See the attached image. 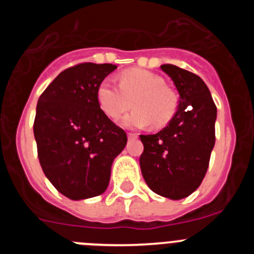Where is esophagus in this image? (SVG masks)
I'll use <instances>...</instances> for the list:
<instances>
[{
    "label": "esophagus",
    "mask_w": 254,
    "mask_h": 254,
    "mask_svg": "<svg viewBox=\"0 0 254 254\" xmlns=\"http://www.w3.org/2000/svg\"><path fill=\"white\" fill-rule=\"evenodd\" d=\"M127 136H128L129 140H136V138L138 137V134H137V133H131V132H129V133L127 134Z\"/></svg>",
    "instance_id": "esophagus-1"
}]
</instances>
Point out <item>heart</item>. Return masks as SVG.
I'll list each match as a JSON object with an SVG mask.
<instances>
[{
	"label": "heart",
	"mask_w": 254,
	"mask_h": 254,
	"mask_svg": "<svg viewBox=\"0 0 254 254\" xmlns=\"http://www.w3.org/2000/svg\"><path fill=\"white\" fill-rule=\"evenodd\" d=\"M118 80L116 84L107 78L96 89L98 104L108 118L117 121L133 105V111L123 118L125 127L142 128L151 123L154 128H161L176 116L177 94L159 75L132 68L121 72Z\"/></svg>",
	"instance_id": "heart-1"
}]
</instances>
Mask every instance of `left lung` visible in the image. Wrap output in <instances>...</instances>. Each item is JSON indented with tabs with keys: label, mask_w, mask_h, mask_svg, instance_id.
Here are the masks:
<instances>
[{
	"label": "left lung",
	"mask_w": 254,
	"mask_h": 254,
	"mask_svg": "<svg viewBox=\"0 0 254 254\" xmlns=\"http://www.w3.org/2000/svg\"><path fill=\"white\" fill-rule=\"evenodd\" d=\"M177 90L176 116L155 134H140L142 177L150 190L170 199L193 193L202 183L215 145L216 105L202 78L174 64H161Z\"/></svg>",
	"instance_id": "1"
}]
</instances>
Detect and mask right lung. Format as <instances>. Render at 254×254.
<instances>
[{"mask_svg":"<svg viewBox=\"0 0 254 254\" xmlns=\"http://www.w3.org/2000/svg\"><path fill=\"white\" fill-rule=\"evenodd\" d=\"M116 64L91 62L64 69L40 95L34 120L38 158L56 190L71 199L107 190L127 134L100 109L96 89Z\"/></svg>","mask_w":254,"mask_h":254,"instance_id":"1","label":"right lung"}]
</instances>
